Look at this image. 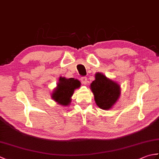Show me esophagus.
<instances>
[{"label":"esophagus","mask_w":159,"mask_h":159,"mask_svg":"<svg viewBox=\"0 0 159 159\" xmlns=\"http://www.w3.org/2000/svg\"><path fill=\"white\" fill-rule=\"evenodd\" d=\"M80 80H81V83H82V84H83V85H86L87 84V77H85V76H84V77H82L81 79H80Z\"/></svg>","instance_id":"obj_1"}]
</instances>
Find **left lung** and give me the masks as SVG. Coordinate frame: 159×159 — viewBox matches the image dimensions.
<instances>
[{
  "label": "left lung",
  "instance_id": "obj_1",
  "mask_svg": "<svg viewBox=\"0 0 159 159\" xmlns=\"http://www.w3.org/2000/svg\"><path fill=\"white\" fill-rule=\"evenodd\" d=\"M90 88L96 104L104 110L112 108L119 99L121 93L120 86L117 83L99 72L95 74V80L91 83Z\"/></svg>",
  "mask_w": 159,
  "mask_h": 159
}]
</instances>
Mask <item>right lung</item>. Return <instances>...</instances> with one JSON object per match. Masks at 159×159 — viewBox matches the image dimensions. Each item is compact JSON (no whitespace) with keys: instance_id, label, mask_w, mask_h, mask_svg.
Wrapping results in <instances>:
<instances>
[{"instance_id":"obj_1","label":"right lung","mask_w":159,"mask_h":159,"mask_svg":"<svg viewBox=\"0 0 159 159\" xmlns=\"http://www.w3.org/2000/svg\"><path fill=\"white\" fill-rule=\"evenodd\" d=\"M80 86V83L77 79L60 77L57 86L52 93V98L60 105L68 106L71 102V97L74 90Z\"/></svg>"}]
</instances>
